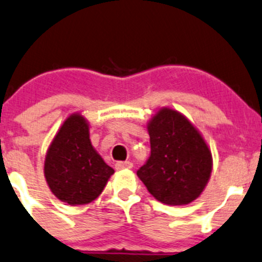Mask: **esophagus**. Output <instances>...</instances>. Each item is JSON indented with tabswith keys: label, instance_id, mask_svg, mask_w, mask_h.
<instances>
[{
	"label": "esophagus",
	"instance_id": "esophagus-1",
	"mask_svg": "<svg viewBox=\"0 0 262 262\" xmlns=\"http://www.w3.org/2000/svg\"><path fill=\"white\" fill-rule=\"evenodd\" d=\"M116 168L117 170H121V168H131L132 167V162L131 161H119L116 162Z\"/></svg>",
	"mask_w": 262,
	"mask_h": 262
}]
</instances>
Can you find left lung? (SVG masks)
Returning <instances> with one entry per match:
<instances>
[{
  "mask_svg": "<svg viewBox=\"0 0 262 262\" xmlns=\"http://www.w3.org/2000/svg\"><path fill=\"white\" fill-rule=\"evenodd\" d=\"M151 154L137 176L155 199L186 205L204 191L212 168L206 142L186 117L161 108L147 126Z\"/></svg>",
  "mask_w": 262,
  "mask_h": 262,
  "instance_id": "8db88e82",
  "label": "left lung"
}]
</instances>
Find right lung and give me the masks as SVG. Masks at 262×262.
Instances as JSON below:
<instances>
[{"label":"right lung","mask_w":262,"mask_h":262,"mask_svg":"<svg viewBox=\"0 0 262 262\" xmlns=\"http://www.w3.org/2000/svg\"><path fill=\"white\" fill-rule=\"evenodd\" d=\"M90 141L89 125L74 114L61 126L45 161V177L50 188L69 205H85L102 192L114 173Z\"/></svg>","instance_id":"obj_1"}]
</instances>
